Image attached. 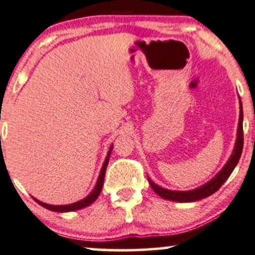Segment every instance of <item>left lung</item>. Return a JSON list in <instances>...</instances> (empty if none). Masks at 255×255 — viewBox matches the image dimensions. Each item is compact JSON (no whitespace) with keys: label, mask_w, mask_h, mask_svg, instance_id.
Wrapping results in <instances>:
<instances>
[{"label":"left lung","mask_w":255,"mask_h":255,"mask_svg":"<svg viewBox=\"0 0 255 255\" xmlns=\"http://www.w3.org/2000/svg\"><path fill=\"white\" fill-rule=\"evenodd\" d=\"M243 121H244V113H243V104L240 100V116H239V124H238V132H237V140H235V145L232 152L231 157L226 163L224 168L216 174L212 180L207 182L206 184L201 185V187L196 188L193 190H187V191H177V190H169L165 188L159 187L156 183L147 178L150 185H151L152 190L161 196L162 199L169 200V201H175V202H195V201L202 200L204 197H208L212 194H214L215 191L220 189L222 184L227 181V178L231 176L233 172L234 168L237 166L239 159L241 157V152H243V146H244V131H243Z\"/></svg>","instance_id":"8db88e82"}]
</instances>
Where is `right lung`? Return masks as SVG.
<instances>
[{"mask_svg": "<svg viewBox=\"0 0 255 255\" xmlns=\"http://www.w3.org/2000/svg\"><path fill=\"white\" fill-rule=\"evenodd\" d=\"M112 147H113V145L110 146L109 152H108V155H106V158H105V161H104V164L102 166V170H100V174L98 176V181H97L96 187L93 188V190L91 191V193L87 195L85 199L78 201V202L71 203V204H64V206H62V204H61V206H54V204H48V203H45V202H41V201L36 200L35 197H33V199L35 200L36 202L40 204V206H42L43 208L52 210V212L67 213V212H74V210L83 209V208H85V207H89L90 204H92L94 201L98 199L100 191H102V188H103V184H104V177H105L106 168H108L110 155H111V151H112Z\"/></svg>", "mask_w": 255, "mask_h": 255, "instance_id": "add662e5", "label": "right lung"}]
</instances>
